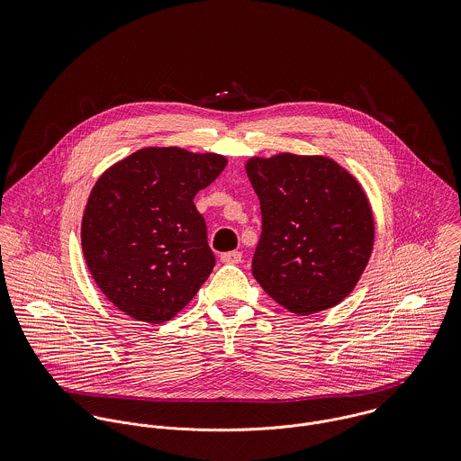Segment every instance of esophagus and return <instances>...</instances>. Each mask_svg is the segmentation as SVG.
<instances>
[{
  "instance_id": "obj_1",
  "label": "esophagus",
  "mask_w": 461,
  "mask_h": 461,
  "mask_svg": "<svg viewBox=\"0 0 461 461\" xmlns=\"http://www.w3.org/2000/svg\"><path fill=\"white\" fill-rule=\"evenodd\" d=\"M221 263L225 264H238L243 261V254L241 252H238V250H234V252H227V254H221Z\"/></svg>"
}]
</instances>
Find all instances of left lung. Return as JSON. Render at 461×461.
Segmentation results:
<instances>
[{
  "mask_svg": "<svg viewBox=\"0 0 461 461\" xmlns=\"http://www.w3.org/2000/svg\"><path fill=\"white\" fill-rule=\"evenodd\" d=\"M247 174L263 216L252 259L256 280L294 314L342 302L375 241L373 211L358 181L330 158L289 152L252 158Z\"/></svg>",
  "mask_w": 461,
  "mask_h": 461,
  "instance_id": "left-lung-1",
  "label": "left lung"
}]
</instances>
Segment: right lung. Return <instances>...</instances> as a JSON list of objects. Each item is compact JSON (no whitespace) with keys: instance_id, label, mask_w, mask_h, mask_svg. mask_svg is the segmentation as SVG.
I'll return each instance as SVG.
<instances>
[{"instance_id":"1","label":"right lung","mask_w":461,"mask_h":461,"mask_svg":"<svg viewBox=\"0 0 461 461\" xmlns=\"http://www.w3.org/2000/svg\"><path fill=\"white\" fill-rule=\"evenodd\" d=\"M220 154L147 147L110 167L81 221L86 266L104 296L134 320H172L214 267L194 203L225 168Z\"/></svg>"}]
</instances>
